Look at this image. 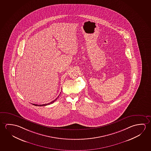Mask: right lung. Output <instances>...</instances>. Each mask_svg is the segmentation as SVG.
Returning a JSON list of instances; mask_svg holds the SVG:
<instances>
[{
  "instance_id": "right-lung-1",
  "label": "right lung",
  "mask_w": 151,
  "mask_h": 151,
  "mask_svg": "<svg viewBox=\"0 0 151 151\" xmlns=\"http://www.w3.org/2000/svg\"><path fill=\"white\" fill-rule=\"evenodd\" d=\"M60 96V95H59ZM59 96H58L57 97V98L56 99H55V100H54V101H51V102H50V103H47V104H42V105H37V104H32L34 105H35V106H46V105H50V104H52L55 101H56V100H57V99H58V97H59Z\"/></svg>"
}]
</instances>
